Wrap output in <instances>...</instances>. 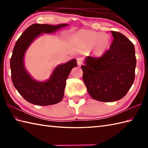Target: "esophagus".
<instances>
[{"instance_id":"1","label":"esophagus","mask_w":148,"mask_h":148,"mask_svg":"<svg viewBox=\"0 0 148 148\" xmlns=\"http://www.w3.org/2000/svg\"><path fill=\"white\" fill-rule=\"evenodd\" d=\"M83 59L82 57H78L77 58V64L78 65H81L83 64Z\"/></svg>"}]
</instances>
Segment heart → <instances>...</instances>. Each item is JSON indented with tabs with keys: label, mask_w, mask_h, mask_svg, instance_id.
I'll use <instances>...</instances> for the list:
<instances>
[{
	"label": "heart",
	"mask_w": 148,
	"mask_h": 148,
	"mask_svg": "<svg viewBox=\"0 0 148 148\" xmlns=\"http://www.w3.org/2000/svg\"><path fill=\"white\" fill-rule=\"evenodd\" d=\"M76 38L89 48L93 47V55L98 57L104 54L111 44V39L108 34L90 30H80L76 34Z\"/></svg>",
	"instance_id": "1"
}]
</instances>
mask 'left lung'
I'll return each instance as SVG.
<instances>
[{"label": "left lung", "mask_w": 148, "mask_h": 148, "mask_svg": "<svg viewBox=\"0 0 148 148\" xmlns=\"http://www.w3.org/2000/svg\"><path fill=\"white\" fill-rule=\"evenodd\" d=\"M114 39L100 57L87 56L83 79L92 99L114 102L122 99L132 86L136 57L134 44L123 34L111 31Z\"/></svg>", "instance_id": "obj_1"}]
</instances>
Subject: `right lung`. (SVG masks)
<instances>
[{"mask_svg": "<svg viewBox=\"0 0 148 148\" xmlns=\"http://www.w3.org/2000/svg\"><path fill=\"white\" fill-rule=\"evenodd\" d=\"M68 25H50L35 23L29 27L16 42L10 60L11 79L18 93L29 102L37 106H49L61 101L64 94L66 80L73 67L77 66L73 59L55 68L49 79L39 82L33 79L24 67L25 53L34 40L42 33H52Z\"/></svg>", "mask_w": 148, "mask_h": 148, "instance_id": "right-lung-1", "label": "right lung"}]
</instances>
